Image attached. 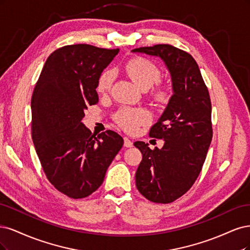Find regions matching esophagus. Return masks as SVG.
<instances>
[{"label": "esophagus", "mask_w": 250, "mask_h": 250, "mask_svg": "<svg viewBox=\"0 0 250 250\" xmlns=\"http://www.w3.org/2000/svg\"><path fill=\"white\" fill-rule=\"evenodd\" d=\"M124 141H125V147H132L133 146V141L132 140H130L127 138V137H125L124 138Z\"/></svg>", "instance_id": "esophagus-1"}]
</instances>
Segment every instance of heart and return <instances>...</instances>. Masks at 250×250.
I'll return each mask as SVG.
<instances>
[{
    "label": "heart",
    "mask_w": 250,
    "mask_h": 250,
    "mask_svg": "<svg viewBox=\"0 0 250 250\" xmlns=\"http://www.w3.org/2000/svg\"><path fill=\"white\" fill-rule=\"evenodd\" d=\"M125 70L135 84L142 90H147L150 87L161 80V70L154 62L143 57H136L128 61ZM112 82H113V72L110 69L103 71L96 85V90L101 94H106L110 91ZM169 96L170 90L166 85L157 84L151 90V98L158 103H165ZM114 120L128 133H135L139 126L146 124L148 120V114L143 109L122 108L113 116Z\"/></svg>",
    "instance_id": "b5f03b06"
}]
</instances>
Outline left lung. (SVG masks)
Wrapping results in <instances>:
<instances>
[{"mask_svg":"<svg viewBox=\"0 0 250 250\" xmlns=\"http://www.w3.org/2000/svg\"><path fill=\"white\" fill-rule=\"evenodd\" d=\"M133 52L158 56L170 71L173 95L149 137L164 139L163 147L150 149L136 141L142 154L136 187L146 199L170 204L195 183L211 144L212 104L208 87L192 56L170 44H156Z\"/></svg>","mask_w":250,"mask_h":250,"instance_id":"obj_1","label":"left lung"}]
</instances>
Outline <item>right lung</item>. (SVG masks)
I'll use <instances>...</instances> for the list:
<instances>
[{
  "label": "right lung",
  "instance_id": "1",
  "mask_svg": "<svg viewBox=\"0 0 250 250\" xmlns=\"http://www.w3.org/2000/svg\"><path fill=\"white\" fill-rule=\"evenodd\" d=\"M118 49L90 44L59 47L46 59L32 94V139L47 180L66 196H89L124 139L107 130L95 136L82 123L88 106L98 104V80Z\"/></svg>",
  "mask_w": 250,
  "mask_h": 250
}]
</instances>
